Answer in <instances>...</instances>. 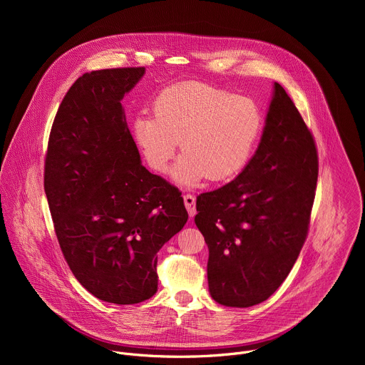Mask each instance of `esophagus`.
<instances>
[{"label": "esophagus", "instance_id": "34e87169", "mask_svg": "<svg viewBox=\"0 0 365 365\" xmlns=\"http://www.w3.org/2000/svg\"><path fill=\"white\" fill-rule=\"evenodd\" d=\"M183 202L186 206V211L189 214L190 218H193L196 215V199L193 195H185L183 196Z\"/></svg>", "mask_w": 365, "mask_h": 365}]
</instances>
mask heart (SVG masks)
<instances>
[{"instance_id":"b5f03b06","label":"heart","mask_w":365,"mask_h":365,"mask_svg":"<svg viewBox=\"0 0 365 365\" xmlns=\"http://www.w3.org/2000/svg\"><path fill=\"white\" fill-rule=\"evenodd\" d=\"M154 115L133 121V137L147 165L165 173L179 147L183 154L172 178L190 187L200 180L221 182L248 163L263 130L257 103L203 82H180L154 99Z\"/></svg>"}]
</instances>
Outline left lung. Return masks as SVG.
I'll return each mask as SVG.
<instances>
[{
  "label": "left lung",
  "mask_w": 365,
  "mask_h": 365,
  "mask_svg": "<svg viewBox=\"0 0 365 365\" xmlns=\"http://www.w3.org/2000/svg\"><path fill=\"white\" fill-rule=\"evenodd\" d=\"M317 182L315 141L274 82L263 134L247 166L196 199L195 224L210 250L207 286L215 302L250 307L280 287L306 240Z\"/></svg>",
  "instance_id": "left-lung-1"
}]
</instances>
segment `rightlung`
<instances>
[{"mask_svg":"<svg viewBox=\"0 0 365 365\" xmlns=\"http://www.w3.org/2000/svg\"><path fill=\"white\" fill-rule=\"evenodd\" d=\"M144 68L83 73L51 125L44 166L56 237L95 297L134 304L158 292V252L187 221L178 187L143 165L121 101Z\"/></svg>","mask_w":365,"mask_h":365,"instance_id":"right-lung-1","label":"right lung"}]
</instances>
